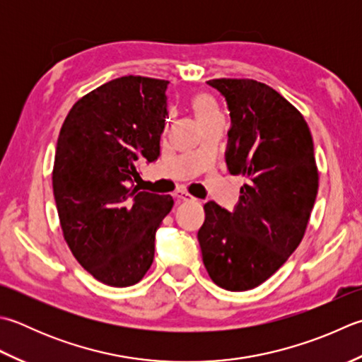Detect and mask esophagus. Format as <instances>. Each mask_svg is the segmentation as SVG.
I'll list each match as a JSON object with an SVG mask.
<instances>
[{"mask_svg": "<svg viewBox=\"0 0 362 362\" xmlns=\"http://www.w3.org/2000/svg\"><path fill=\"white\" fill-rule=\"evenodd\" d=\"M174 197H177V199H179V201H185V202H188V201H194V197L191 196L189 193H187L185 189H177L175 193H174Z\"/></svg>", "mask_w": 362, "mask_h": 362, "instance_id": "1", "label": "esophagus"}]
</instances>
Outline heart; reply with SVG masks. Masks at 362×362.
Here are the masks:
<instances>
[{
  "label": "heart",
  "mask_w": 362,
  "mask_h": 362,
  "mask_svg": "<svg viewBox=\"0 0 362 362\" xmlns=\"http://www.w3.org/2000/svg\"><path fill=\"white\" fill-rule=\"evenodd\" d=\"M193 106H194V111H196V115H197V117H199L201 122L205 119L219 116L215 102L211 100V97L205 95V94L197 95L193 100Z\"/></svg>",
  "instance_id": "obj_1"
}]
</instances>
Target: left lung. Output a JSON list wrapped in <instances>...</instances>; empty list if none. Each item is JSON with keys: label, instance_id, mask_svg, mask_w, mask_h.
I'll return each mask as SVG.
<instances>
[{"label": "left lung", "instance_id": "1", "mask_svg": "<svg viewBox=\"0 0 362 362\" xmlns=\"http://www.w3.org/2000/svg\"><path fill=\"white\" fill-rule=\"evenodd\" d=\"M229 105L226 163L246 179L233 211L204 205L197 232L210 279L230 292L260 286L286 264L306 232L318 169L313 134L279 92L250 78L207 81Z\"/></svg>", "mask_w": 362, "mask_h": 362}]
</instances>
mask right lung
Returning <instances> with one entry per match:
<instances>
[{
    "mask_svg": "<svg viewBox=\"0 0 362 362\" xmlns=\"http://www.w3.org/2000/svg\"><path fill=\"white\" fill-rule=\"evenodd\" d=\"M168 84L116 78L83 95L61 127L52 180L62 235L78 264L106 286L144 278L155 232L174 205L171 196L132 183L138 161L160 155Z\"/></svg>",
    "mask_w": 362,
    "mask_h": 362,
    "instance_id": "1",
    "label": "right lung"
}]
</instances>
